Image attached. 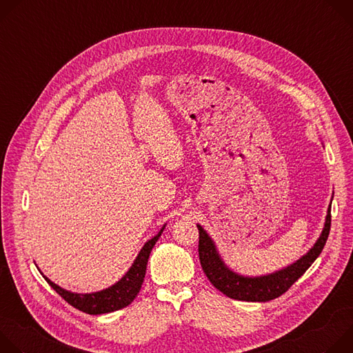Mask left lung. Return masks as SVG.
<instances>
[{
	"label": "left lung",
	"instance_id": "obj_1",
	"mask_svg": "<svg viewBox=\"0 0 353 353\" xmlns=\"http://www.w3.org/2000/svg\"><path fill=\"white\" fill-rule=\"evenodd\" d=\"M199 230V243H198V254L199 263L203 267L210 282L234 300L243 301H268L283 294L301 275H303L309 267L316 261L323 251L325 241L331 229V207L328 208L325 225L321 232V236L316 244L309 250V253L299 259L296 263L288 265L283 270L276 272L263 275V276H243L232 270H229L218 254V250L212 239L207 234L203 226L196 225Z\"/></svg>",
	"mask_w": 353,
	"mask_h": 353
}]
</instances>
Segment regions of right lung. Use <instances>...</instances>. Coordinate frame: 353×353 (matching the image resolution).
<instances>
[{"label": "right lung", "instance_id": "1", "mask_svg": "<svg viewBox=\"0 0 353 353\" xmlns=\"http://www.w3.org/2000/svg\"><path fill=\"white\" fill-rule=\"evenodd\" d=\"M163 229H165V226L161 229V232L155 237H152L145 243V245L141 248L139 254L137 256V259H135L134 264L131 265V268L128 270V272L117 283L112 285L108 289L94 292V293H83V294L72 293V292H68V290L60 288L59 285L50 281L47 276L43 275V278L65 301H68L72 307H75L83 313L96 316V314H105V313H112V312L120 310V309L131 305V301L138 294V292L142 286L143 278H145L149 254H150V251H152L155 243L158 241V239L161 237Z\"/></svg>", "mask_w": 353, "mask_h": 353}]
</instances>
